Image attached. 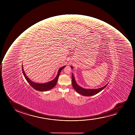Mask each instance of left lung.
<instances>
[{
	"label": "left lung",
	"instance_id": "left-lung-1",
	"mask_svg": "<svg viewBox=\"0 0 135 135\" xmlns=\"http://www.w3.org/2000/svg\"><path fill=\"white\" fill-rule=\"evenodd\" d=\"M71 68H73L72 66H70ZM72 85H73V88H74L75 90L79 93L81 95H82L84 96H91V95H94L95 94H97L98 93L102 91V90L104 89V88L107 86L108 83L105 85V86L102 87L101 88H98L96 89H86L84 88H82V87L79 86L78 85L75 80L74 79V76L73 74H72Z\"/></svg>",
	"mask_w": 135,
	"mask_h": 135
}]
</instances>
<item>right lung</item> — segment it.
<instances>
[{
  "mask_svg": "<svg viewBox=\"0 0 135 135\" xmlns=\"http://www.w3.org/2000/svg\"><path fill=\"white\" fill-rule=\"evenodd\" d=\"M65 66L61 67V68L59 69L57 75L56 76V77L53 80L51 81L50 82L46 83H35L33 82H32L30 80V79H29V78L26 76V74L25 73V71L23 70V65H22V70L23 72V74L24 75L25 78L26 79V80H27L28 83H29L30 85L32 86L33 88H34L37 91H46L47 90L51 89L52 88H54L55 85H56L58 79L59 78V75L60 74L61 71L63 70V69H64L65 67Z\"/></svg>",
  "mask_w": 135,
  "mask_h": 135,
  "instance_id": "add662e5",
  "label": "right lung"
}]
</instances>
